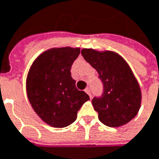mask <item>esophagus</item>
Masks as SVG:
<instances>
[{"label": "esophagus", "instance_id": "34e87169", "mask_svg": "<svg viewBox=\"0 0 159 159\" xmlns=\"http://www.w3.org/2000/svg\"><path fill=\"white\" fill-rule=\"evenodd\" d=\"M85 92L89 95V97H90V99H91V94H90V90H89V88H87V89H85Z\"/></svg>", "mask_w": 159, "mask_h": 159}]
</instances>
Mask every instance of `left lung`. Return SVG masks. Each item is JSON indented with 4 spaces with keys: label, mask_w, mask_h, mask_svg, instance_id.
Here are the masks:
<instances>
[{
    "label": "left lung",
    "mask_w": 159,
    "mask_h": 159,
    "mask_svg": "<svg viewBox=\"0 0 159 159\" xmlns=\"http://www.w3.org/2000/svg\"><path fill=\"white\" fill-rule=\"evenodd\" d=\"M84 59L98 72L102 94L95 96L92 104L102 124L118 127L134 119L141 107L140 86L125 61L111 51L81 50Z\"/></svg>",
    "instance_id": "obj_1"
}]
</instances>
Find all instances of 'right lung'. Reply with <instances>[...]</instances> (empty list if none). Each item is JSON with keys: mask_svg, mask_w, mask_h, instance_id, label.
Returning <instances> with one entry per match:
<instances>
[{"mask_svg": "<svg viewBox=\"0 0 159 159\" xmlns=\"http://www.w3.org/2000/svg\"><path fill=\"white\" fill-rule=\"evenodd\" d=\"M80 48L48 49L36 58L28 73L26 92L29 102L40 119L55 127L73 123L77 113L89 96L78 90L70 68Z\"/></svg>", "mask_w": 159, "mask_h": 159, "instance_id": "obj_1", "label": "right lung"}]
</instances>
